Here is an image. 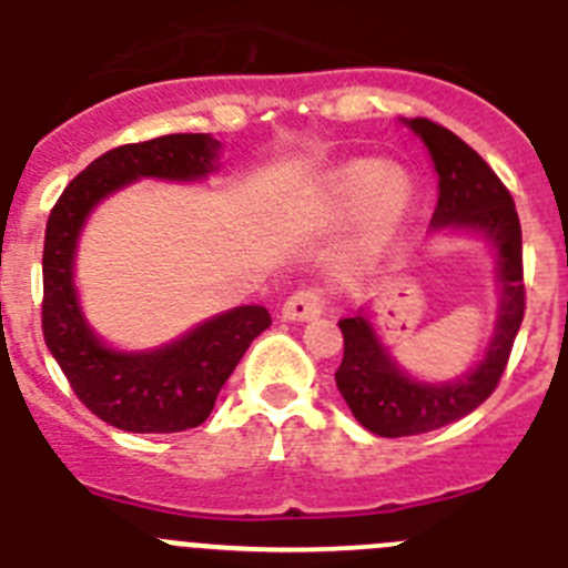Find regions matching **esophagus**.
<instances>
[{
    "label": "esophagus",
    "instance_id": "esophagus-1",
    "mask_svg": "<svg viewBox=\"0 0 568 568\" xmlns=\"http://www.w3.org/2000/svg\"><path fill=\"white\" fill-rule=\"evenodd\" d=\"M324 312V295L321 290H298L290 295L281 306V318L284 321H315Z\"/></svg>",
    "mask_w": 568,
    "mask_h": 568
}]
</instances>
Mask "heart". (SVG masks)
Instances as JSON below:
<instances>
[{"mask_svg": "<svg viewBox=\"0 0 568 568\" xmlns=\"http://www.w3.org/2000/svg\"><path fill=\"white\" fill-rule=\"evenodd\" d=\"M310 205L324 227H341L361 216L357 256L374 258L403 225L410 185L405 174L388 171L379 160H348L321 176Z\"/></svg>", "mask_w": 568, "mask_h": 568, "instance_id": "heart-1", "label": "heart"}]
</instances>
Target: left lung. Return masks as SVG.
<instances>
[{
    "label": "left lung",
    "instance_id": "8db88e82",
    "mask_svg": "<svg viewBox=\"0 0 568 568\" xmlns=\"http://www.w3.org/2000/svg\"><path fill=\"white\" fill-rule=\"evenodd\" d=\"M423 140L439 176V200L430 233H456L487 242L496 264L498 318L476 366L456 379H419L399 366L374 329L366 306L343 318V363L335 372L337 392L357 423L377 436H416L456 423L496 392L524 321L521 222L496 171L470 145L425 118L405 121Z\"/></svg>",
    "mask_w": 568,
    "mask_h": 568
}]
</instances>
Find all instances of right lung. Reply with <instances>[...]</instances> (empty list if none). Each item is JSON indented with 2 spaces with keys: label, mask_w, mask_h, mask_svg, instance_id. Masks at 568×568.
Wrapping results in <instances>:
<instances>
[{
  "label": "right lung",
  "mask_w": 568,
  "mask_h": 568,
  "mask_svg": "<svg viewBox=\"0 0 568 568\" xmlns=\"http://www.w3.org/2000/svg\"><path fill=\"white\" fill-rule=\"evenodd\" d=\"M220 154L211 134H163L112 149L67 185L47 220L44 343L78 399L114 428L176 434L202 425L250 343L273 324L262 304H244L154 348H118L92 329L78 298V242L90 213L140 180L205 182L220 171Z\"/></svg>",
  "instance_id": "add662e5"
}]
</instances>
